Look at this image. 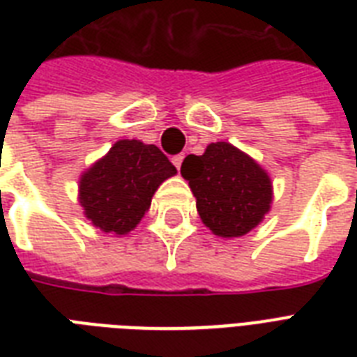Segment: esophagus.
<instances>
[{"label": "esophagus", "instance_id": "1", "mask_svg": "<svg viewBox=\"0 0 357 357\" xmlns=\"http://www.w3.org/2000/svg\"><path fill=\"white\" fill-rule=\"evenodd\" d=\"M183 159H185V155H183V153H179V155H174V157H172V162H174V167L178 168V170H179V168H181V162H183Z\"/></svg>", "mask_w": 357, "mask_h": 357}]
</instances>
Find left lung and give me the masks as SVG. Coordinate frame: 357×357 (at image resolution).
Masks as SVG:
<instances>
[{"mask_svg": "<svg viewBox=\"0 0 357 357\" xmlns=\"http://www.w3.org/2000/svg\"><path fill=\"white\" fill-rule=\"evenodd\" d=\"M181 176L189 181L202 222L217 237H243L271 211V176L229 142H211L202 155L185 157Z\"/></svg>", "mask_w": 357, "mask_h": 357, "instance_id": "left-lung-1", "label": "left lung"}]
</instances>
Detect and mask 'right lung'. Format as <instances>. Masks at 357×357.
I'll list each match as a JSON object with an SVG mask.
<instances>
[{
  "mask_svg": "<svg viewBox=\"0 0 357 357\" xmlns=\"http://www.w3.org/2000/svg\"><path fill=\"white\" fill-rule=\"evenodd\" d=\"M176 174V167L155 144L116 140L79 176L77 200L94 228L122 237L148 213L159 185Z\"/></svg>",
  "mask_w": 357,
  "mask_h": 357,
  "instance_id": "obj_1",
  "label": "right lung"
}]
</instances>
